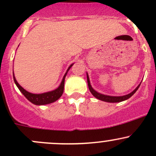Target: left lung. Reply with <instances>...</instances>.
Wrapping results in <instances>:
<instances>
[{
	"instance_id": "1",
	"label": "left lung",
	"mask_w": 156,
	"mask_h": 156,
	"mask_svg": "<svg viewBox=\"0 0 156 156\" xmlns=\"http://www.w3.org/2000/svg\"><path fill=\"white\" fill-rule=\"evenodd\" d=\"M87 79L88 87H89V90H90V91L91 94H92L93 95L96 97V98L98 99V100H102V101L108 102V103H119V102H122V101H124V100H127V99L130 98V97H132V96L135 94V92L137 90L138 88H139V87H140V84L139 85L137 86V87H136V89L133 91V92H131L130 94H127V95L122 96V97H112V96L103 95V94H100V93H97V91L94 90L92 88V87H91L90 83L89 77H88L87 74Z\"/></svg>"
}]
</instances>
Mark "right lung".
I'll list each match as a JSON object with an SVG mask.
<instances>
[{
  "label": "right lung",
  "mask_w": 156,
  "mask_h": 156,
  "mask_svg": "<svg viewBox=\"0 0 156 156\" xmlns=\"http://www.w3.org/2000/svg\"><path fill=\"white\" fill-rule=\"evenodd\" d=\"M73 64L70 66L69 67V69H67V72H66L65 75H64L63 78H62V81L61 82V84L59 85V87L57 88V89L54 90L53 91H50V92L44 93V94H31V93L28 92L27 90H26L25 89H23L20 84H18V82L16 80L15 76H14L13 74V80L15 84H16V86L18 87L20 90L21 91L22 94L29 100L31 103H32L34 105H45V104H49V103H51L55 102L56 100H57L59 97L62 96V93H63L64 90V83H65V78L67 75V72L70 69L71 67L72 66Z\"/></svg>",
  "instance_id": "add662e5"
}]
</instances>
